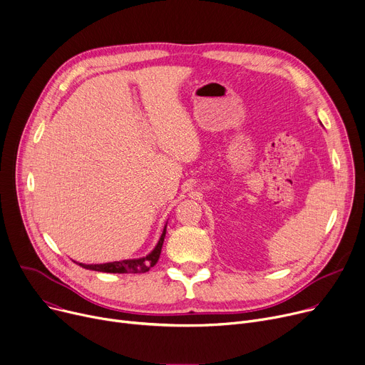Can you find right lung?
Returning <instances> with one entry per match:
<instances>
[{
    "instance_id": "right-lung-1",
    "label": "right lung",
    "mask_w": 365,
    "mask_h": 365,
    "mask_svg": "<svg viewBox=\"0 0 365 365\" xmlns=\"http://www.w3.org/2000/svg\"><path fill=\"white\" fill-rule=\"evenodd\" d=\"M168 223V222H166ZM166 234V225L163 227L162 235L155 245V248L150 251V253L145 257H138V259H128V260H120V262H109V263H102V264H83L78 263L81 267L95 270V272H105V273H146L149 272L159 260L163 240Z\"/></svg>"
}]
</instances>
